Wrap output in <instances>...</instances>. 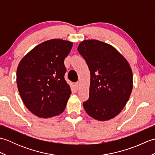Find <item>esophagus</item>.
I'll list each match as a JSON object with an SVG mask.
<instances>
[{"instance_id": "obj_1", "label": "esophagus", "mask_w": 155, "mask_h": 155, "mask_svg": "<svg viewBox=\"0 0 155 155\" xmlns=\"http://www.w3.org/2000/svg\"><path fill=\"white\" fill-rule=\"evenodd\" d=\"M75 86H76V87H77V88H79V87H80V83H78V82H77V83H75Z\"/></svg>"}]
</instances>
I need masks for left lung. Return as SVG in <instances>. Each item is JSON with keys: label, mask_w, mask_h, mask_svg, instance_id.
I'll list each match as a JSON object with an SVG mask.
<instances>
[{"label": "left lung", "mask_w": 155, "mask_h": 155, "mask_svg": "<svg viewBox=\"0 0 155 155\" xmlns=\"http://www.w3.org/2000/svg\"><path fill=\"white\" fill-rule=\"evenodd\" d=\"M91 72L87 113L100 121L115 117L123 109L133 89V72L125 58L113 46L85 40L78 47Z\"/></svg>", "instance_id": "1"}]
</instances>
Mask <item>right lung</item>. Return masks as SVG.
Segmentation results:
<instances>
[{"label":"right lung","mask_w":155,"mask_h":155,"mask_svg":"<svg viewBox=\"0 0 155 155\" xmlns=\"http://www.w3.org/2000/svg\"><path fill=\"white\" fill-rule=\"evenodd\" d=\"M72 42L52 39L37 45L20 62L16 71L19 94L28 109L41 118L61 114L71 94L64 64Z\"/></svg>","instance_id":"1"}]
</instances>
